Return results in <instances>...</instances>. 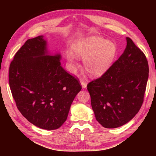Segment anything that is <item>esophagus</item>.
<instances>
[{"label": "esophagus", "instance_id": "1", "mask_svg": "<svg viewBox=\"0 0 156 156\" xmlns=\"http://www.w3.org/2000/svg\"><path fill=\"white\" fill-rule=\"evenodd\" d=\"M80 84H81V85H82V88H85L86 87H87V82H86L85 80H80Z\"/></svg>", "mask_w": 156, "mask_h": 156}]
</instances>
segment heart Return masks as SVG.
Wrapping results in <instances>:
<instances>
[{
	"label": "heart",
	"instance_id": "b5f03b06",
	"mask_svg": "<svg viewBox=\"0 0 156 156\" xmlns=\"http://www.w3.org/2000/svg\"><path fill=\"white\" fill-rule=\"evenodd\" d=\"M76 55L84 58L85 69L92 76H99L110 68L117 54V46L113 42L97 35L78 39L72 45ZM66 58L74 63L76 56L72 52H67Z\"/></svg>",
	"mask_w": 156,
	"mask_h": 156
}]
</instances>
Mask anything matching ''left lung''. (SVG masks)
<instances>
[{
	"label": "left lung",
	"mask_w": 156,
	"mask_h": 156,
	"mask_svg": "<svg viewBox=\"0 0 156 156\" xmlns=\"http://www.w3.org/2000/svg\"><path fill=\"white\" fill-rule=\"evenodd\" d=\"M122 54L101 77L89 82L91 105L97 121L105 128L127 123L143 104L149 76L144 52L129 37Z\"/></svg>",
	"instance_id": "left-lung-1"
}]
</instances>
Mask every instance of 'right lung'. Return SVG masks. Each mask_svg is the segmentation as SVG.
Returning <instances> with one entry per match:
<instances>
[{"label": "right lung", "instance_id": "1", "mask_svg": "<svg viewBox=\"0 0 156 156\" xmlns=\"http://www.w3.org/2000/svg\"><path fill=\"white\" fill-rule=\"evenodd\" d=\"M61 55L49 54L44 36L29 39L9 67V85L19 111L37 127L54 130L67 119L82 87L61 66Z\"/></svg>", "mask_w": 156, "mask_h": 156}]
</instances>
